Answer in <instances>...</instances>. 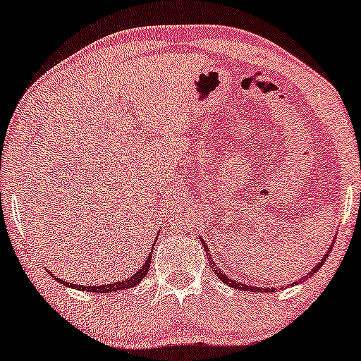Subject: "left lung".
<instances>
[{"mask_svg": "<svg viewBox=\"0 0 361 361\" xmlns=\"http://www.w3.org/2000/svg\"><path fill=\"white\" fill-rule=\"evenodd\" d=\"M203 247H205V250H208L205 244H203ZM207 254H210V252H207ZM328 254H329V252H328ZM328 254L324 255L323 260H321V262L318 264V266H316L314 269H312V272H316L321 266H323V262H324V260H326ZM208 257H210V267L214 269V272L216 274V277H219V279H222V281L225 282V284L232 286V288H235V289H242V290H255V289H257V288H252V286L240 284V282H237L235 279H230V277H228L227 274H225V272L220 271V267H215V262H212V255H208ZM312 272H310V274H306V276H305V279H307V277H311V276H312ZM301 281H302V279H301ZM260 290H266V293H267V290H271V289H260Z\"/></svg>", "mask_w": 361, "mask_h": 361, "instance_id": "left-lung-1", "label": "left lung"}]
</instances>
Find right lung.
I'll use <instances>...</instances> for the list:
<instances>
[{
    "label": "right lung",
    "instance_id": "add662e5",
    "mask_svg": "<svg viewBox=\"0 0 361 361\" xmlns=\"http://www.w3.org/2000/svg\"><path fill=\"white\" fill-rule=\"evenodd\" d=\"M149 264H151V254L147 260L145 262V266L141 269H137V272L134 276L129 277V279H126L123 282H114V284H107V286H80V284H71V282H65L62 279H59V277H55L56 281H60L62 284L68 286V288H73V289H80V290H87V293H112V290H123V289H129V288H134V286L139 284L141 279H145L147 271H149Z\"/></svg>",
    "mask_w": 361,
    "mask_h": 361
}]
</instances>
